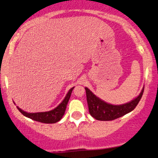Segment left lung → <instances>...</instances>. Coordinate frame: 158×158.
<instances>
[{
	"mask_svg": "<svg viewBox=\"0 0 158 158\" xmlns=\"http://www.w3.org/2000/svg\"><path fill=\"white\" fill-rule=\"evenodd\" d=\"M87 102L90 115L97 120L110 121L123 117L125 114L133 110L142 98L144 88L136 99L131 102L121 106H113L108 104L96 97L88 88H85Z\"/></svg>",
	"mask_w": 158,
	"mask_h": 158,
	"instance_id": "left-lung-1",
	"label": "left lung"
}]
</instances>
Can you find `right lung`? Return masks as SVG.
Segmentation results:
<instances>
[{
	"mask_svg": "<svg viewBox=\"0 0 158 158\" xmlns=\"http://www.w3.org/2000/svg\"><path fill=\"white\" fill-rule=\"evenodd\" d=\"M73 88H72L71 89L69 90L68 94H67L66 97L64 98V99L59 106L56 107L53 110H50V111L41 112V113H27V112L21 110V108H19V107H17V108L23 116L33 119V120L43 123H57L58 121H59L62 118L63 115H64L65 110H66L67 104H68L69 99H70V95H71L72 90H73Z\"/></svg>",
	"mask_w": 158,
	"mask_h": 158,
	"instance_id": "obj_1",
	"label": "right lung"
}]
</instances>
